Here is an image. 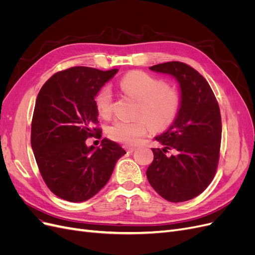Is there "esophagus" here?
I'll return each mask as SVG.
<instances>
[{
    "instance_id": "esophagus-1",
    "label": "esophagus",
    "mask_w": 255,
    "mask_h": 255,
    "mask_svg": "<svg viewBox=\"0 0 255 255\" xmlns=\"http://www.w3.org/2000/svg\"><path fill=\"white\" fill-rule=\"evenodd\" d=\"M125 148L128 153H133L136 150V148H133V146H125Z\"/></svg>"
}]
</instances>
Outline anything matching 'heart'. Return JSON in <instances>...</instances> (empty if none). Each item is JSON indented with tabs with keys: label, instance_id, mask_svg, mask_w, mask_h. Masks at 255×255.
Listing matches in <instances>:
<instances>
[{
	"label": "heart",
	"instance_id": "b5f03b06",
	"mask_svg": "<svg viewBox=\"0 0 255 255\" xmlns=\"http://www.w3.org/2000/svg\"><path fill=\"white\" fill-rule=\"evenodd\" d=\"M125 94L138 102L135 121H115L107 129L112 139L127 145H135L151 129L169 127L176 118L181 107L180 94L174 88L166 86L158 79L140 71L128 73L120 81ZM99 114L110 117L113 109V95L109 86L99 89L95 98Z\"/></svg>",
	"mask_w": 255,
	"mask_h": 255
}]
</instances>
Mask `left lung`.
Instances as JSON below:
<instances>
[{
  "instance_id": "8db88e82",
  "label": "left lung",
  "mask_w": 255,
  "mask_h": 255,
  "mask_svg": "<svg viewBox=\"0 0 255 255\" xmlns=\"http://www.w3.org/2000/svg\"><path fill=\"white\" fill-rule=\"evenodd\" d=\"M149 69L176 80L181 107L170 127L155 137L163 148L152 149L154 159L146 177L167 201H188L204 191L217 169L222 132L219 105L206 80L188 65L169 61ZM170 149L174 154L168 156Z\"/></svg>"
}]
</instances>
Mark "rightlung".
Listing matches in <instances>:
<instances>
[{"label":"right lung","instance_id":"1","mask_svg":"<svg viewBox=\"0 0 255 255\" xmlns=\"http://www.w3.org/2000/svg\"><path fill=\"white\" fill-rule=\"evenodd\" d=\"M119 70L72 67L49 79L37 96L30 143L38 168L54 195L84 202L101 190L117 160L127 153L104 138L100 146L86 139L100 132L95 98Z\"/></svg>","mask_w":255,"mask_h":255}]
</instances>
